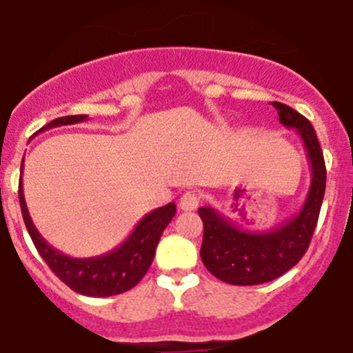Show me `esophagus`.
<instances>
[{
  "label": "esophagus",
  "mask_w": 353,
  "mask_h": 353,
  "mask_svg": "<svg viewBox=\"0 0 353 353\" xmlns=\"http://www.w3.org/2000/svg\"><path fill=\"white\" fill-rule=\"evenodd\" d=\"M198 203H200V196H198L194 191H186V193L179 198L181 210H196Z\"/></svg>",
  "instance_id": "esophagus-1"
}]
</instances>
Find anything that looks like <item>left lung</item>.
<instances>
[{
    "instance_id": "8db88e82",
    "label": "left lung",
    "mask_w": 353,
    "mask_h": 353,
    "mask_svg": "<svg viewBox=\"0 0 353 353\" xmlns=\"http://www.w3.org/2000/svg\"><path fill=\"white\" fill-rule=\"evenodd\" d=\"M279 122L296 129L307 150L312 177L305 203L296 215L271 231H246L212 207H200L203 243L200 256L205 268L221 281L252 286L272 281L299 263L307 252L319 219L326 190V165L312 124L285 103L274 101Z\"/></svg>"
}]
</instances>
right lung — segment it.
<instances>
[{"label":"right lung","instance_id":"obj_1","mask_svg":"<svg viewBox=\"0 0 353 353\" xmlns=\"http://www.w3.org/2000/svg\"><path fill=\"white\" fill-rule=\"evenodd\" d=\"M84 121H88V115H68V117L54 119L50 124L44 125L41 131L58 128V125L77 124V122ZM22 170L23 162L20 167V172ZM19 200L27 231H29L39 255L48 263V268L68 288L85 296H112L134 288L152 265L163 229L169 225V222L176 215V205L174 203H167L163 207L155 208L150 214H146L138 222V225L132 229L128 239L112 252L98 256H90V259H74V256H68L54 250L39 234L32 219H30L29 210H27L22 190V176H20L19 184Z\"/></svg>","mask_w":353,"mask_h":353}]
</instances>
